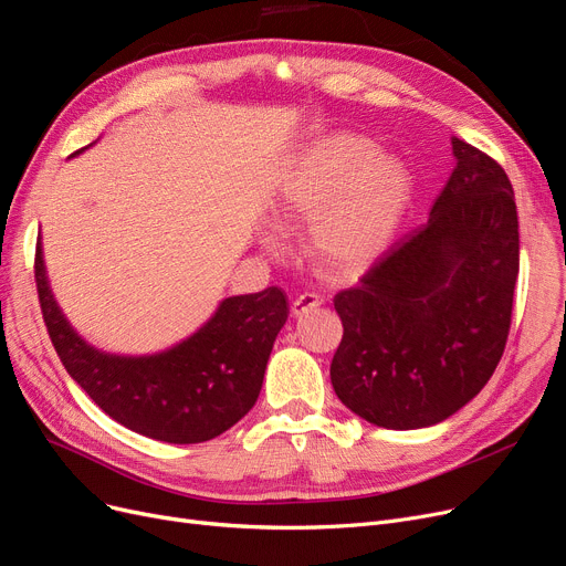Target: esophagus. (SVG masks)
<instances>
[{"mask_svg":"<svg viewBox=\"0 0 566 566\" xmlns=\"http://www.w3.org/2000/svg\"><path fill=\"white\" fill-rule=\"evenodd\" d=\"M318 305H322V298H318L316 293H301V296H296L291 303V314L303 316V314H307L310 310H314Z\"/></svg>","mask_w":566,"mask_h":566,"instance_id":"1","label":"esophagus"}]
</instances>
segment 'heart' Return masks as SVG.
I'll return each mask as SVG.
<instances>
[{"instance_id":"1","label":"heart","mask_w":566,"mask_h":566,"mask_svg":"<svg viewBox=\"0 0 566 566\" xmlns=\"http://www.w3.org/2000/svg\"><path fill=\"white\" fill-rule=\"evenodd\" d=\"M413 196L409 166L352 134H333L310 145L291 164L280 189L284 217L314 219L310 250L333 275L370 268L398 235ZM277 250L275 235H265Z\"/></svg>"}]
</instances>
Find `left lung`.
<instances>
[{
    "label": "left lung",
    "instance_id": "8db88e82",
    "mask_svg": "<svg viewBox=\"0 0 566 566\" xmlns=\"http://www.w3.org/2000/svg\"><path fill=\"white\" fill-rule=\"evenodd\" d=\"M455 168L428 224L335 296L344 335L331 381L386 430L447 421L493 377L518 280V212L504 168L451 138Z\"/></svg>",
    "mask_w": 566,
    "mask_h": 566
}]
</instances>
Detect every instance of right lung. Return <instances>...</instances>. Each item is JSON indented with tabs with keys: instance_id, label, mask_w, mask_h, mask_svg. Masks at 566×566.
I'll list each match as a JSON object with an SVG mask.
<instances>
[{
	"instance_id": "add662e5",
	"label": "right lung",
	"mask_w": 566,
	"mask_h": 566,
	"mask_svg": "<svg viewBox=\"0 0 566 566\" xmlns=\"http://www.w3.org/2000/svg\"><path fill=\"white\" fill-rule=\"evenodd\" d=\"M34 277L48 335L73 381L113 421L168 444L214 439L254 407L289 316L286 296L270 286L224 298L199 331L164 352L108 354L81 337L57 305L41 238Z\"/></svg>"
}]
</instances>
